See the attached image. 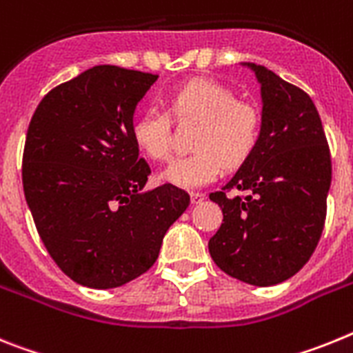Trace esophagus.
<instances>
[{
	"mask_svg": "<svg viewBox=\"0 0 353 353\" xmlns=\"http://www.w3.org/2000/svg\"><path fill=\"white\" fill-rule=\"evenodd\" d=\"M190 199H192V204H201L204 201V194H199V192H192L190 194Z\"/></svg>",
	"mask_w": 353,
	"mask_h": 353,
	"instance_id": "esophagus-1",
	"label": "esophagus"
}]
</instances>
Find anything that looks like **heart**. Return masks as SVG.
I'll return each instance as SVG.
<instances>
[{"label":"heart","instance_id":"obj_1","mask_svg":"<svg viewBox=\"0 0 353 353\" xmlns=\"http://www.w3.org/2000/svg\"><path fill=\"white\" fill-rule=\"evenodd\" d=\"M172 115L177 121H199L192 147L195 152L176 158L161 179L179 188H201L219 179L223 165L240 167L250 158L261 137V113L238 101L231 88L211 79H194L168 96V112L149 106L134 119L131 134L152 161H167L172 152Z\"/></svg>","mask_w":353,"mask_h":353}]
</instances>
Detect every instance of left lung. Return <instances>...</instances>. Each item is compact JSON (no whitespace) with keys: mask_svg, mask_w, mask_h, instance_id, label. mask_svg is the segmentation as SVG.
Masks as SVG:
<instances>
[{"mask_svg":"<svg viewBox=\"0 0 353 353\" xmlns=\"http://www.w3.org/2000/svg\"><path fill=\"white\" fill-rule=\"evenodd\" d=\"M247 65L261 83V137L222 192L210 194L223 220L208 247L231 277L274 286L293 277L316 249L332 163L311 97L265 67ZM236 189L244 195L232 194Z\"/></svg>","mask_w":353,"mask_h":353,"instance_id":"1","label":"left lung"}]
</instances>
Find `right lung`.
<instances>
[{
    "label": "right lung",
    "mask_w": 353,
    "mask_h": 353,
    "mask_svg": "<svg viewBox=\"0 0 353 353\" xmlns=\"http://www.w3.org/2000/svg\"><path fill=\"white\" fill-rule=\"evenodd\" d=\"M158 74L96 65L49 90L23 152V188L42 243L74 283L108 290L145 274L190 204L177 186L142 192L151 168L131 128Z\"/></svg>",
    "instance_id": "1"
}]
</instances>
